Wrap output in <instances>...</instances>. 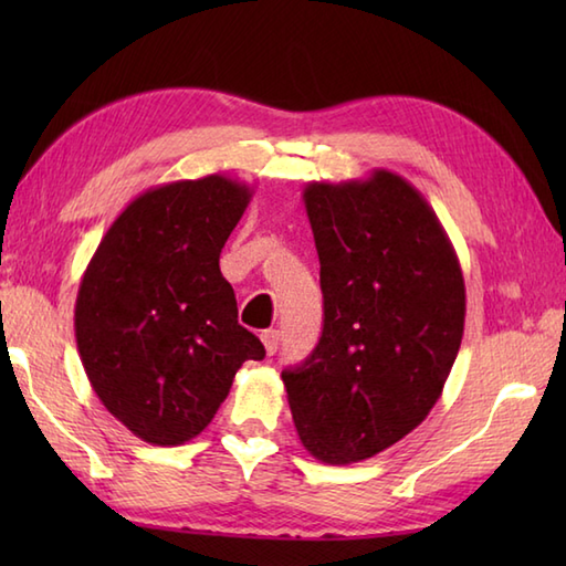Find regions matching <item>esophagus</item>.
Here are the masks:
<instances>
[{
	"mask_svg": "<svg viewBox=\"0 0 566 566\" xmlns=\"http://www.w3.org/2000/svg\"><path fill=\"white\" fill-rule=\"evenodd\" d=\"M260 338H262V345H264V350H268V355H274L276 347H280V331H274V328L262 331Z\"/></svg>",
	"mask_w": 566,
	"mask_h": 566,
	"instance_id": "34e87169",
	"label": "esophagus"
}]
</instances>
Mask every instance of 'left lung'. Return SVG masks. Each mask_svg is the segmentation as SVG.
I'll list each match as a JSON object with an SVG mask.
<instances>
[{
	"mask_svg": "<svg viewBox=\"0 0 566 566\" xmlns=\"http://www.w3.org/2000/svg\"><path fill=\"white\" fill-rule=\"evenodd\" d=\"M323 333L284 389L304 448L350 464L423 423L460 353L467 294L457 252L423 195L375 170L308 182Z\"/></svg>",
	"mask_w": 566,
	"mask_h": 566,
	"instance_id": "left-lung-1",
	"label": "left lung"
}]
</instances>
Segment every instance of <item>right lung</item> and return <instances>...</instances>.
I'll use <instances>...</instances> for the list:
<instances>
[{"mask_svg": "<svg viewBox=\"0 0 566 566\" xmlns=\"http://www.w3.org/2000/svg\"><path fill=\"white\" fill-rule=\"evenodd\" d=\"M250 199L252 187L226 175L150 187L116 216L82 274V367L106 411L150 444L197 438L240 365L264 357L219 268Z\"/></svg>", "mask_w": 566, "mask_h": 566, "instance_id": "1", "label": "right lung"}]
</instances>
